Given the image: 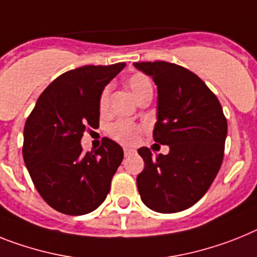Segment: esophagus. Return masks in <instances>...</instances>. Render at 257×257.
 <instances>
[{"label":"esophagus","mask_w":257,"mask_h":257,"mask_svg":"<svg viewBox=\"0 0 257 257\" xmlns=\"http://www.w3.org/2000/svg\"><path fill=\"white\" fill-rule=\"evenodd\" d=\"M123 153H124V157H128L131 155H135L137 151L133 150V148H123Z\"/></svg>","instance_id":"1"}]
</instances>
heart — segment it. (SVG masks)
<instances>
[{
	"mask_svg": "<svg viewBox=\"0 0 257 257\" xmlns=\"http://www.w3.org/2000/svg\"><path fill=\"white\" fill-rule=\"evenodd\" d=\"M127 87L131 89L133 95L137 97L139 101L140 98L144 97L147 95H152L153 93V85L151 79L142 72H135L133 75H130L126 80ZM109 98H110V87L106 85L100 93V98H98V106L100 110L105 111L109 106ZM140 127L137 123H133L130 120H117L114 122L110 127H109V134L110 137L119 142L122 144H134L137 143L138 138H139Z\"/></svg>",
	"mask_w": 257,
	"mask_h": 257,
	"instance_id": "b5f03b06",
	"label": "heart"
}]
</instances>
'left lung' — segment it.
<instances>
[{"mask_svg": "<svg viewBox=\"0 0 257 257\" xmlns=\"http://www.w3.org/2000/svg\"><path fill=\"white\" fill-rule=\"evenodd\" d=\"M157 85L156 143L168 155L138 150L144 170L137 177L142 201L160 213L192 207L205 195L220 170L227 134L222 106L196 74L175 63L135 62Z\"/></svg>", "mask_w": 257, "mask_h": 257, "instance_id": "obj_1", "label": "left lung"}]
</instances>
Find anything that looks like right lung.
Returning a JSON list of instances; mask_svg holds the SVG:
<instances>
[{
    "instance_id": "right-lung-1",
    "label": "right lung",
    "mask_w": 257,
    "mask_h": 257,
    "mask_svg": "<svg viewBox=\"0 0 257 257\" xmlns=\"http://www.w3.org/2000/svg\"><path fill=\"white\" fill-rule=\"evenodd\" d=\"M126 66H83L60 75L37 98L26 120L23 159L44 200L61 213L82 216L95 210L110 191L123 150L109 138L83 153V134L98 126V98Z\"/></svg>"
}]
</instances>
